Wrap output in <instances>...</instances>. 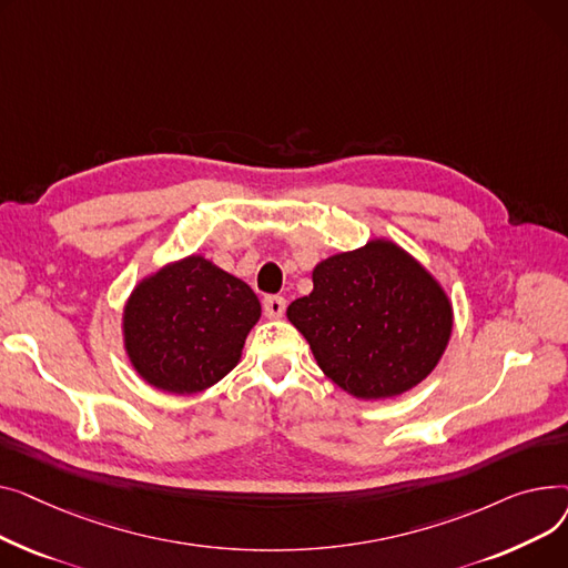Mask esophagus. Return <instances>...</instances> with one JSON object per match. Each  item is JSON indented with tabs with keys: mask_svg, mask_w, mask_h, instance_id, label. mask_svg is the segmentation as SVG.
Returning a JSON list of instances; mask_svg holds the SVG:
<instances>
[{
	"mask_svg": "<svg viewBox=\"0 0 568 568\" xmlns=\"http://www.w3.org/2000/svg\"><path fill=\"white\" fill-rule=\"evenodd\" d=\"M286 310V300L282 295H265L263 297V314L268 318H280Z\"/></svg>",
	"mask_w": 568,
	"mask_h": 568,
	"instance_id": "esophagus-1",
	"label": "esophagus"
}]
</instances>
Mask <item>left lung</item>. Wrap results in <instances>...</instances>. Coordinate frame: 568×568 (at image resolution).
I'll use <instances>...</instances> for the list:
<instances>
[{
  "instance_id": "8db88e82",
  "label": "left lung",
  "mask_w": 568,
  "mask_h": 568,
  "mask_svg": "<svg viewBox=\"0 0 568 568\" xmlns=\"http://www.w3.org/2000/svg\"><path fill=\"white\" fill-rule=\"evenodd\" d=\"M314 291L288 305L323 374L357 398H387L422 383L447 348L452 305L422 265L372 241L314 268Z\"/></svg>"
}]
</instances>
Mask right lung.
<instances>
[{
    "label": "right lung",
    "instance_id": "add662e5",
    "mask_svg": "<svg viewBox=\"0 0 568 568\" xmlns=\"http://www.w3.org/2000/svg\"><path fill=\"white\" fill-rule=\"evenodd\" d=\"M258 316V297L245 282L204 256H187L132 291L123 312L125 351L149 385L194 394L239 364Z\"/></svg>",
    "mask_w": 568,
    "mask_h": 568
}]
</instances>
